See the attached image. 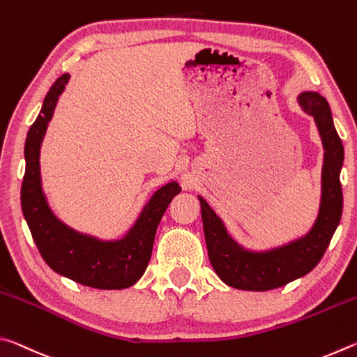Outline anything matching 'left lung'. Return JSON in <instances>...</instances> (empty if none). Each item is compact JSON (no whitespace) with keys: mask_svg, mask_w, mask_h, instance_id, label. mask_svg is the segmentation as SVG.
<instances>
[{"mask_svg":"<svg viewBox=\"0 0 357 357\" xmlns=\"http://www.w3.org/2000/svg\"><path fill=\"white\" fill-rule=\"evenodd\" d=\"M296 100L302 112L315 119L324 149L321 200L317 220L309 231L299 238L271 249L252 250L239 244L228 233L225 223L215 211L198 195L209 261L215 274L228 287L245 291H268L301 279L319 263L340 223L343 144L332 121L331 107L321 94L310 89L301 91Z\"/></svg>","mask_w":357,"mask_h":357,"instance_id":"left-lung-1","label":"left lung"}]
</instances>
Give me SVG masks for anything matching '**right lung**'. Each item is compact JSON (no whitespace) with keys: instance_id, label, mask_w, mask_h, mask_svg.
<instances>
[{"instance_id":"1","label":"right lung","mask_w":357,"mask_h":357,"mask_svg":"<svg viewBox=\"0 0 357 357\" xmlns=\"http://www.w3.org/2000/svg\"><path fill=\"white\" fill-rule=\"evenodd\" d=\"M69 78V74H63L52 84L26 135L22 211L42 258L56 274L98 289L129 288L146 271L157 227L181 187L176 181H170L157 189L134 225L119 239H100L80 233L58 219L42 190L39 159L48 123Z\"/></svg>"}]
</instances>
